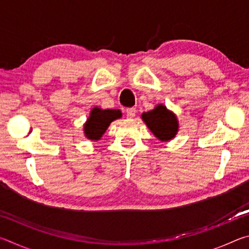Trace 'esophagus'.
<instances>
[{
  "label": "esophagus",
  "mask_w": 249,
  "mask_h": 249,
  "mask_svg": "<svg viewBox=\"0 0 249 249\" xmlns=\"http://www.w3.org/2000/svg\"><path fill=\"white\" fill-rule=\"evenodd\" d=\"M126 115L130 117V119H133V117H135V115H136V108L135 107L127 108L126 109Z\"/></svg>",
  "instance_id": "1"
}]
</instances>
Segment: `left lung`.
Masks as SVG:
<instances>
[{
  "mask_svg": "<svg viewBox=\"0 0 249 249\" xmlns=\"http://www.w3.org/2000/svg\"><path fill=\"white\" fill-rule=\"evenodd\" d=\"M142 120L160 142L174 140L179 132L178 117L163 104H157L153 109L142 113Z\"/></svg>",
  "mask_w": 249,
  "mask_h": 249,
  "instance_id": "obj_1",
  "label": "left lung"
}]
</instances>
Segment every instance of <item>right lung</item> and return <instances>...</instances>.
Returning <instances> with one entry per match:
<instances>
[{
    "mask_svg": "<svg viewBox=\"0 0 249 249\" xmlns=\"http://www.w3.org/2000/svg\"><path fill=\"white\" fill-rule=\"evenodd\" d=\"M122 117V112L115 108H101L94 107L91 109L90 115L83 124V133L88 140L99 141L107 132L113 121Z\"/></svg>",
    "mask_w": 249,
    "mask_h": 249,
    "instance_id": "right-lung-1",
    "label": "right lung"
}]
</instances>
